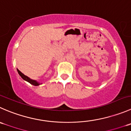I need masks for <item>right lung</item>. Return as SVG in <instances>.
Instances as JSON below:
<instances>
[{
    "mask_svg": "<svg viewBox=\"0 0 131 131\" xmlns=\"http://www.w3.org/2000/svg\"><path fill=\"white\" fill-rule=\"evenodd\" d=\"M17 72H18V74L20 75V77H21V78H22L24 80V81H27V82H29V83L31 84L32 85H34V86H39V85H40L41 84V83H40L39 82H38L37 81H35V80L31 79L29 78V77L25 75H24L23 73H21V72H20L19 70L17 69Z\"/></svg>",
    "mask_w": 131,
    "mask_h": 131,
    "instance_id": "right-lung-1",
    "label": "right lung"
}]
</instances>
